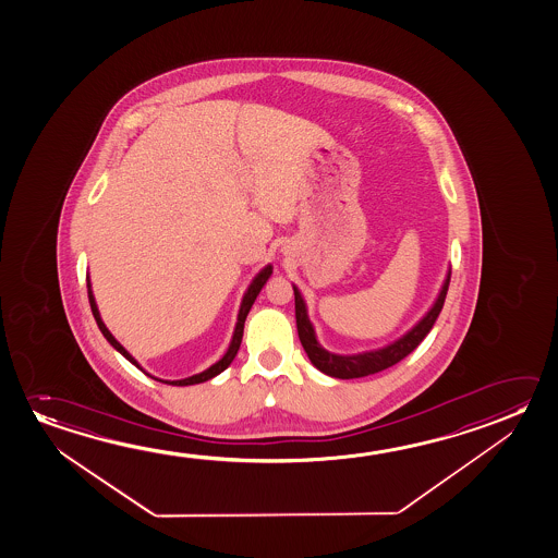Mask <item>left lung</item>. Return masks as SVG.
<instances>
[{"label":"left lung","mask_w":558,"mask_h":558,"mask_svg":"<svg viewBox=\"0 0 558 558\" xmlns=\"http://www.w3.org/2000/svg\"><path fill=\"white\" fill-rule=\"evenodd\" d=\"M451 271L448 274V279L444 283L442 291L438 301L434 302L433 308L426 314L425 318L416 324L415 328L409 331L408 336L401 337L396 343L384 347L380 351H371V353L354 354V356H341V354L328 353L324 347H319L314 336V328L310 324L308 314H306V306L302 301L301 292L296 287L294 289V314H296V329H299V337H301L302 347L308 354L312 364L318 371L333 376V378H341V380H351V378H363V376H371L376 372L386 371L389 366L398 364L403 361L408 354L413 353L416 347L421 345V341L428 336V331L433 329L434 322L440 316L442 312L444 301L448 294V287H450Z\"/></svg>","instance_id":"1"}]
</instances>
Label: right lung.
Returning <instances> with one entry per match:
<instances>
[{
  "label": "right lung",
  "instance_id": "add662e5",
  "mask_svg": "<svg viewBox=\"0 0 558 558\" xmlns=\"http://www.w3.org/2000/svg\"><path fill=\"white\" fill-rule=\"evenodd\" d=\"M269 275H271V266H267L266 269H262L256 279H254L252 284H250L248 292L244 294V301H242V306H240L239 322H236V329H234L232 343H230L229 351H227V354L222 356L221 361L217 364H213L211 368H207V371L202 372V374H195L192 378H186V380L167 381V384H170V386H192V384H202V381L211 380L213 376L221 374V372L225 371L232 361H234V356L239 353L240 343H242V333H244V322H246V316H248L250 308H252V304L256 301L257 294L262 291V287H264L267 279H269ZM87 287H89L90 310H93V316L97 319L98 329L102 331V336L107 337L108 343L114 347L116 351H120V353L124 354L125 359H128L130 363L135 364V366H140V364L133 361L132 354L128 353L124 347L120 345V343L116 341L112 333L108 331L107 326L102 324L100 314H98L97 304H95V299H93V292H90V283H87Z\"/></svg>",
  "mask_w": 558,
  "mask_h": 558
}]
</instances>
